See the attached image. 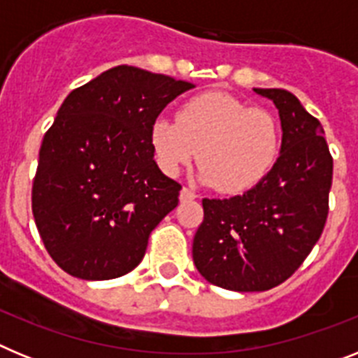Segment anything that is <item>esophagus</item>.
<instances>
[{"label":"esophagus","instance_id":"esophagus-1","mask_svg":"<svg viewBox=\"0 0 358 358\" xmlns=\"http://www.w3.org/2000/svg\"><path fill=\"white\" fill-rule=\"evenodd\" d=\"M179 199H181L182 202L185 201H194V199H197V195H195V192H192L189 188H182L181 194H179Z\"/></svg>","mask_w":358,"mask_h":358}]
</instances>
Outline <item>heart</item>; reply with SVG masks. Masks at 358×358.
<instances>
[{"label": "heart", "instance_id": "b5f03b06", "mask_svg": "<svg viewBox=\"0 0 358 358\" xmlns=\"http://www.w3.org/2000/svg\"><path fill=\"white\" fill-rule=\"evenodd\" d=\"M281 125L273 113L224 93H204L179 107L177 118L157 116L150 145L169 176L197 157L199 179L224 194H242L267 177L280 157Z\"/></svg>", "mask_w": 358, "mask_h": 358}]
</instances>
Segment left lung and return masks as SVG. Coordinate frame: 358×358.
Returning a JSON list of instances; mask_svg holds the SVG:
<instances>
[{
    "label": "left lung",
    "instance_id": "1",
    "mask_svg": "<svg viewBox=\"0 0 358 358\" xmlns=\"http://www.w3.org/2000/svg\"><path fill=\"white\" fill-rule=\"evenodd\" d=\"M252 91L276 106L280 157L245 194L202 199L204 220L192 248L201 276L235 292L273 289L305 262L324 229L334 173L319 120L290 91Z\"/></svg>",
    "mask_w": 358,
    "mask_h": 358
}]
</instances>
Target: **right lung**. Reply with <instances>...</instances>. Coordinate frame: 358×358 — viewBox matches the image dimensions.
<instances>
[{"label":"right lung","instance_id":"right-lung-1","mask_svg":"<svg viewBox=\"0 0 358 358\" xmlns=\"http://www.w3.org/2000/svg\"><path fill=\"white\" fill-rule=\"evenodd\" d=\"M194 84L116 66L66 96L44 134L31 188L36 226L59 267L113 280L143 260L181 185L154 161L150 125Z\"/></svg>","mask_w":358,"mask_h":358}]
</instances>
